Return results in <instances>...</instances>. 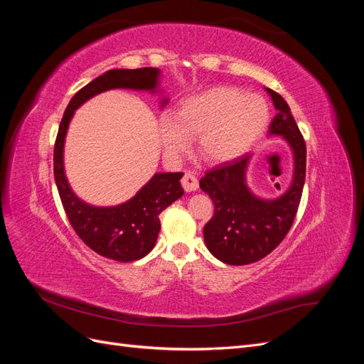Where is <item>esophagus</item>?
I'll use <instances>...</instances> for the list:
<instances>
[{"mask_svg":"<svg viewBox=\"0 0 364 364\" xmlns=\"http://www.w3.org/2000/svg\"><path fill=\"white\" fill-rule=\"evenodd\" d=\"M181 183H182V188L190 193V191H196L197 188H199V179H197V176L191 171L185 173L183 178L181 179Z\"/></svg>","mask_w":364,"mask_h":364,"instance_id":"esophagus-1","label":"esophagus"}]
</instances>
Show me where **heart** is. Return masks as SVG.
Segmentation results:
<instances>
[{"label":"heart","instance_id":"obj_1","mask_svg":"<svg viewBox=\"0 0 364 364\" xmlns=\"http://www.w3.org/2000/svg\"><path fill=\"white\" fill-rule=\"evenodd\" d=\"M269 107L259 95L217 86L185 98L174 115L159 118L161 142L171 158L197 138V153L206 162H226L243 155L269 124Z\"/></svg>","mask_w":364,"mask_h":364}]
</instances>
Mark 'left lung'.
<instances>
[{"mask_svg":"<svg viewBox=\"0 0 364 364\" xmlns=\"http://www.w3.org/2000/svg\"><path fill=\"white\" fill-rule=\"evenodd\" d=\"M278 114L270 123V135L289 141L294 153V179L277 200H261L245 183L250 155H243L208 170L200 188L214 203V215L203 228L205 243L215 258L230 266H246L277 249L293 226L305 183L306 146L290 107L272 90ZM279 188V185H278Z\"/></svg>","mask_w":364,"mask_h":364,"instance_id":"8db88e82","label":"left lung"}]
</instances>
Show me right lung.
I'll use <instances>...</instances> for the list:
<instances>
[{
	"label": "right lung",
	"mask_w": 364,
	"mask_h": 364,
	"mask_svg": "<svg viewBox=\"0 0 364 364\" xmlns=\"http://www.w3.org/2000/svg\"><path fill=\"white\" fill-rule=\"evenodd\" d=\"M159 70H111L83 86L65 109L54 142V181L68 222L83 243L98 255L118 261H136L155 247L161 230L159 214L182 197L183 173H156L129 202L114 208H94L77 199L63 173V139L74 111L87 98L114 87L155 90Z\"/></svg>",
	"instance_id": "1"
}]
</instances>
